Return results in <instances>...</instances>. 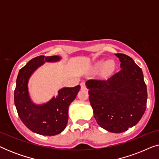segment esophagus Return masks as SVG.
Wrapping results in <instances>:
<instances>
[{
  "label": "esophagus",
  "instance_id": "esophagus-1",
  "mask_svg": "<svg viewBox=\"0 0 159 159\" xmlns=\"http://www.w3.org/2000/svg\"><path fill=\"white\" fill-rule=\"evenodd\" d=\"M80 86H81V89H82V90H85V89L87 88L86 84L84 82H81V83H80Z\"/></svg>",
  "mask_w": 159,
  "mask_h": 159
}]
</instances>
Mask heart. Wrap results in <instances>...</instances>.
Returning <instances> with one entry per match:
<instances>
[{
  "label": "heart",
  "mask_w": 159,
  "mask_h": 159,
  "mask_svg": "<svg viewBox=\"0 0 159 159\" xmlns=\"http://www.w3.org/2000/svg\"><path fill=\"white\" fill-rule=\"evenodd\" d=\"M103 66H104L103 68V72L104 75H108V74L111 72L115 66L114 62L111 60L108 61L106 62L104 61H100L97 62L96 64H95V68L101 69Z\"/></svg>",
  "instance_id": "1"
}]
</instances>
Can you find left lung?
<instances>
[{
  "instance_id": "8db88e82",
  "label": "left lung",
  "mask_w": 159,
  "mask_h": 159,
  "mask_svg": "<svg viewBox=\"0 0 159 159\" xmlns=\"http://www.w3.org/2000/svg\"><path fill=\"white\" fill-rule=\"evenodd\" d=\"M115 55L121 70L107 80H89L85 84L97 123L108 132L120 133L142 118L148 93L142 69L129 56Z\"/></svg>"
}]
</instances>
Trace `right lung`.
Segmentation results:
<instances>
[{
    "label": "right lung",
    "instance_id": "1",
    "mask_svg": "<svg viewBox=\"0 0 159 159\" xmlns=\"http://www.w3.org/2000/svg\"><path fill=\"white\" fill-rule=\"evenodd\" d=\"M60 60L58 56H38L21 68L17 76L14 104L19 118L28 129L42 135L53 136L64 131L68 122L69 106L80 90V85L63 88L46 103L38 105L32 101L28 90L30 77L45 62Z\"/></svg>",
    "mask_w": 159,
    "mask_h": 159
}]
</instances>
